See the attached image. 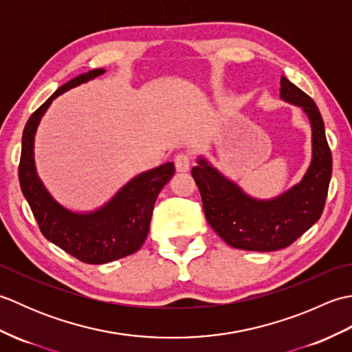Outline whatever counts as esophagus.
Instances as JSON below:
<instances>
[{
    "label": "esophagus",
    "mask_w": 352,
    "mask_h": 352,
    "mask_svg": "<svg viewBox=\"0 0 352 352\" xmlns=\"http://www.w3.org/2000/svg\"><path fill=\"white\" fill-rule=\"evenodd\" d=\"M174 163L178 172H186L190 168V155L188 153H178L174 157Z\"/></svg>",
    "instance_id": "1"
}]
</instances>
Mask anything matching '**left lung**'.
<instances>
[{
  "label": "left lung",
  "instance_id": "left-lung-1",
  "mask_svg": "<svg viewBox=\"0 0 352 352\" xmlns=\"http://www.w3.org/2000/svg\"><path fill=\"white\" fill-rule=\"evenodd\" d=\"M280 96L300 106L311 124L313 159L301 183L274 199H254L223 177L207 160L192 168L206 219L223 242L237 250L269 252L283 250L302 236L324 212L331 180V149L319 109L307 94L281 77Z\"/></svg>",
  "mask_w": 352,
  "mask_h": 352
}]
</instances>
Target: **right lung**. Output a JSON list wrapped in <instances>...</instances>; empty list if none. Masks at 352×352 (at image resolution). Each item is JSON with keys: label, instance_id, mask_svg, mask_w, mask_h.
<instances>
[{"label": "right lung", "instance_id": "right-lung-1", "mask_svg": "<svg viewBox=\"0 0 352 352\" xmlns=\"http://www.w3.org/2000/svg\"><path fill=\"white\" fill-rule=\"evenodd\" d=\"M104 74L94 69L72 78L52 94L30 116L22 133L19 184L42 234L83 263L102 265L136 252L149 231L153 208L163 186L175 172L174 163H164L126 183L109 203L91 213H76L60 206L45 189L36 174L33 145L41 118L58 95Z\"/></svg>", "mask_w": 352, "mask_h": 352}]
</instances>
